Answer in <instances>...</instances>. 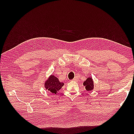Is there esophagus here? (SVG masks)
<instances>
[{"label":"esophagus","instance_id":"1","mask_svg":"<svg viewBox=\"0 0 134 134\" xmlns=\"http://www.w3.org/2000/svg\"><path fill=\"white\" fill-rule=\"evenodd\" d=\"M73 80L74 81H78V78L77 77V76H75V77L74 78Z\"/></svg>","mask_w":134,"mask_h":134}]
</instances>
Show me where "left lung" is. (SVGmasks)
Wrapping results in <instances>:
<instances>
[{"label": "left lung", "instance_id": "obj_1", "mask_svg": "<svg viewBox=\"0 0 134 134\" xmlns=\"http://www.w3.org/2000/svg\"><path fill=\"white\" fill-rule=\"evenodd\" d=\"M83 85L85 86V89L87 91H91L93 89L94 85L93 81L92 78H88L86 81L84 82Z\"/></svg>", "mask_w": 134, "mask_h": 134}]
</instances>
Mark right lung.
<instances>
[{
  "instance_id": "obj_1",
  "label": "right lung",
  "mask_w": 134,
  "mask_h": 134,
  "mask_svg": "<svg viewBox=\"0 0 134 134\" xmlns=\"http://www.w3.org/2000/svg\"><path fill=\"white\" fill-rule=\"evenodd\" d=\"M64 85V83L60 82L59 79L55 76L51 75L48 80L45 82V87L51 93L56 94Z\"/></svg>"
}]
</instances>
